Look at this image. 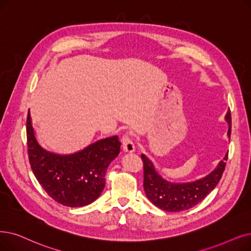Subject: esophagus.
<instances>
[{
	"mask_svg": "<svg viewBox=\"0 0 251 251\" xmlns=\"http://www.w3.org/2000/svg\"><path fill=\"white\" fill-rule=\"evenodd\" d=\"M122 148L125 152H132L135 151V145L128 133L122 137Z\"/></svg>",
	"mask_w": 251,
	"mask_h": 251,
	"instance_id": "34e87169",
	"label": "esophagus"
}]
</instances>
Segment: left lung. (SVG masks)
I'll list each match as a JSON object with an SVG mask.
<instances>
[{"label": "left lung", "instance_id": "left-lung-1", "mask_svg": "<svg viewBox=\"0 0 251 251\" xmlns=\"http://www.w3.org/2000/svg\"><path fill=\"white\" fill-rule=\"evenodd\" d=\"M226 121L228 125L227 137H231V113L227 111ZM144 161V189L148 199L159 208L168 212H179L192 208L208 195L222 178L227 160V152L224 160L206 176L189 182H173L163 177L145 154Z\"/></svg>", "mask_w": 251, "mask_h": 251}]
</instances>
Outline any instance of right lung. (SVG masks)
<instances>
[{
    "instance_id": "right-lung-1",
    "label": "right lung",
    "mask_w": 251,
    "mask_h": 251,
    "mask_svg": "<svg viewBox=\"0 0 251 251\" xmlns=\"http://www.w3.org/2000/svg\"><path fill=\"white\" fill-rule=\"evenodd\" d=\"M26 136L28 159L36 178L53 200L68 207L86 206L100 197L105 186L106 169L121 147L116 135L73 154H56L39 144L29 112Z\"/></svg>"
}]
</instances>
